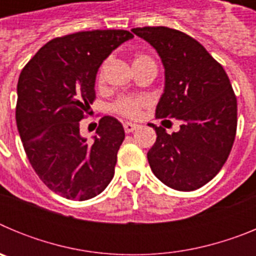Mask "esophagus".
Listing matches in <instances>:
<instances>
[{"mask_svg": "<svg viewBox=\"0 0 256 256\" xmlns=\"http://www.w3.org/2000/svg\"><path fill=\"white\" fill-rule=\"evenodd\" d=\"M123 126H124V130H126V133H130L138 128V126H137V124L130 123V122H126V123L123 124Z\"/></svg>", "mask_w": 256, "mask_h": 256, "instance_id": "obj_1", "label": "esophagus"}]
</instances>
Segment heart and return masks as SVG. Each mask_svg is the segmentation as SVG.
Instances as JSON below:
<instances>
[{"instance_id":"b5f03b06","label":"heart","mask_w":256,"mask_h":256,"mask_svg":"<svg viewBox=\"0 0 256 256\" xmlns=\"http://www.w3.org/2000/svg\"><path fill=\"white\" fill-rule=\"evenodd\" d=\"M148 56L146 55H136L134 61H142V60H148ZM104 70H105V64L101 66L100 72H98V80H101L104 76ZM148 105V100L146 97H130L124 96L119 97L112 105V110L116 114L123 115L126 118H130V119H136L138 118L142 112V108H144Z\"/></svg>"}]
</instances>
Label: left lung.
<instances>
[{"label":"left lung","mask_w":256,"mask_h":256,"mask_svg":"<svg viewBox=\"0 0 256 256\" xmlns=\"http://www.w3.org/2000/svg\"><path fill=\"white\" fill-rule=\"evenodd\" d=\"M159 54L165 69L164 94L156 118H176L180 130L168 134L152 126L150 168L164 184L194 191L216 177L227 162L237 128V100L223 66L183 32L166 26L133 28Z\"/></svg>","instance_id":"8db88e82"}]
</instances>
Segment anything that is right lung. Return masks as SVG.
<instances>
[{
    "mask_svg": "<svg viewBox=\"0 0 256 256\" xmlns=\"http://www.w3.org/2000/svg\"><path fill=\"white\" fill-rule=\"evenodd\" d=\"M132 38L130 32L116 29L54 38L20 73L15 116L22 146L40 180L62 198H92L114 177L126 137L122 123L101 118L94 142H87L79 122L96 98L98 68Z\"/></svg>",
    "mask_w": 256,
    "mask_h": 256,
    "instance_id": "1",
    "label": "right lung"
}]
</instances>
